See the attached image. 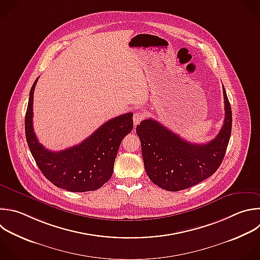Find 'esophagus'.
<instances>
[{
    "instance_id": "34e87169",
    "label": "esophagus",
    "mask_w": 260,
    "mask_h": 260,
    "mask_svg": "<svg viewBox=\"0 0 260 260\" xmlns=\"http://www.w3.org/2000/svg\"><path fill=\"white\" fill-rule=\"evenodd\" d=\"M144 118H145V112H144L143 110L137 111V112L134 114V124H135V125L139 124Z\"/></svg>"
}]
</instances>
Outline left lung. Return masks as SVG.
<instances>
[{
  "label": "left lung",
  "instance_id": "left-lung-1",
  "mask_svg": "<svg viewBox=\"0 0 260 260\" xmlns=\"http://www.w3.org/2000/svg\"><path fill=\"white\" fill-rule=\"evenodd\" d=\"M224 120L218 135L206 144L182 139L154 119L137 125L145 170L158 187L177 192L212 176L222 162L232 133V109L224 90Z\"/></svg>",
  "mask_w": 260,
  "mask_h": 260
}]
</instances>
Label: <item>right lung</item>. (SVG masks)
<instances>
[{
	"label": "right lung",
	"instance_id": "obj_1",
	"mask_svg": "<svg viewBox=\"0 0 260 260\" xmlns=\"http://www.w3.org/2000/svg\"><path fill=\"white\" fill-rule=\"evenodd\" d=\"M38 79L30 89L25 114L26 141L37 165L58 188L69 192L100 189L112 177L120 143L133 129V113L108 120L78 145L58 152L50 151L39 142L32 126L34 93Z\"/></svg>",
	"mask_w": 260,
	"mask_h": 260
}]
</instances>
